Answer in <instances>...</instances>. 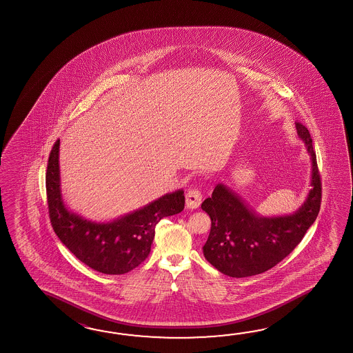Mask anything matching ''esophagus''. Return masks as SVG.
Here are the masks:
<instances>
[{
	"label": "esophagus",
	"mask_w": 353,
	"mask_h": 353,
	"mask_svg": "<svg viewBox=\"0 0 353 353\" xmlns=\"http://www.w3.org/2000/svg\"><path fill=\"white\" fill-rule=\"evenodd\" d=\"M185 203H187V207L189 210L198 208L202 203V192L196 188L188 190L187 194H185Z\"/></svg>",
	"instance_id": "esophagus-1"
}]
</instances>
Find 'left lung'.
<instances>
[{
  "mask_svg": "<svg viewBox=\"0 0 353 353\" xmlns=\"http://www.w3.org/2000/svg\"><path fill=\"white\" fill-rule=\"evenodd\" d=\"M295 128L312 159V189L294 214L257 216L223 184H218L212 196L202 203L212 221L203 254L225 275L246 278L274 268L299 245L316 219L322 202L321 174L307 128L300 122H295Z\"/></svg>",
  "mask_w": 353,
  "mask_h": 353,
  "instance_id": "obj_1",
  "label": "left lung"
}]
</instances>
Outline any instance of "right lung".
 <instances>
[{
  "label": "right lung",
  "instance_id": "1",
  "mask_svg": "<svg viewBox=\"0 0 353 353\" xmlns=\"http://www.w3.org/2000/svg\"><path fill=\"white\" fill-rule=\"evenodd\" d=\"M60 140L54 143L46 169V196L54 232L73 255L93 270L121 275L134 270L150 254L160 219L184 210V192L163 195L123 217L96 223L68 210L60 193Z\"/></svg>",
  "mask_w": 353,
  "mask_h": 353
}]
</instances>
